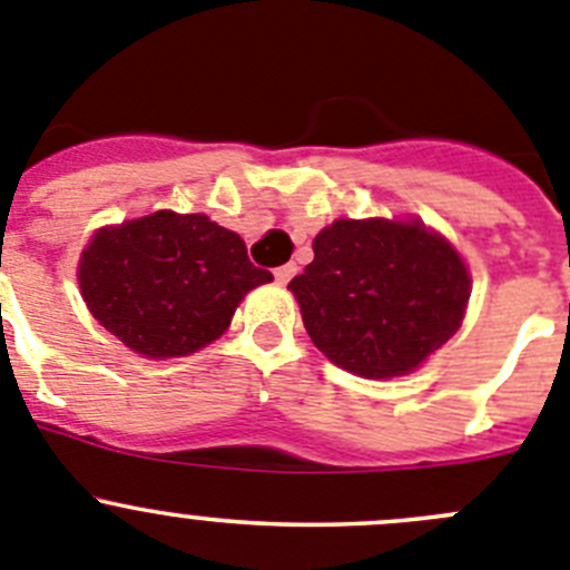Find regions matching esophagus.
I'll list each match as a JSON object with an SVG mask.
<instances>
[{"instance_id":"esophagus-1","label":"esophagus","mask_w":570,"mask_h":570,"mask_svg":"<svg viewBox=\"0 0 570 570\" xmlns=\"http://www.w3.org/2000/svg\"><path fill=\"white\" fill-rule=\"evenodd\" d=\"M294 274H296V263L279 265V268L274 271V276H276V282H279V285H288V282L294 279Z\"/></svg>"}]
</instances>
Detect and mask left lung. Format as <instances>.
Here are the masks:
<instances>
[{"label":"left lung","mask_w":570,"mask_h":570,"mask_svg":"<svg viewBox=\"0 0 570 570\" xmlns=\"http://www.w3.org/2000/svg\"><path fill=\"white\" fill-rule=\"evenodd\" d=\"M288 288L307 335L335 366L394 377L456 333L470 276L456 248L420 220H335Z\"/></svg>","instance_id":"1"}]
</instances>
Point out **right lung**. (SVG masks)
Returning a JSON list of instances; mask_svg holds the SVG:
<instances>
[{
  "label": "right lung",
  "instance_id": "1",
  "mask_svg": "<svg viewBox=\"0 0 570 570\" xmlns=\"http://www.w3.org/2000/svg\"><path fill=\"white\" fill-rule=\"evenodd\" d=\"M271 271L207 215L161 213L100 229L80 257L91 316L145 357H178L226 333L235 307Z\"/></svg>",
  "mask_w": 570,
  "mask_h": 570
}]
</instances>
